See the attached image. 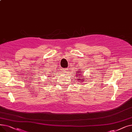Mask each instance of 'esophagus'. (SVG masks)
Returning a JSON list of instances; mask_svg holds the SVG:
<instances>
[{"label": "esophagus", "instance_id": "esophagus-1", "mask_svg": "<svg viewBox=\"0 0 132 132\" xmlns=\"http://www.w3.org/2000/svg\"><path fill=\"white\" fill-rule=\"evenodd\" d=\"M62 71H63V72H65V73H67V72L68 71V68L63 69V70H62Z\"/></svg>", "mask_w": 132, "mask_h": 132}]
</instances>
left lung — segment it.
I'll return each mask as SVG.
<instances>
[{
  "instance_id": "8db88e82",
  "label": "left lung",
  "mask_w": 132,
  "mask_h": 132,
  "mask_svg": "<svg viewBox=\"0 0 132 132\" xmlns=\"http://www.w3.org/2000/svg\"><path fill=\"white\" fill-rule=\"evenodd\" d=\"M81 70H80V71H78L79 72H77V75H76V76H77V77L80 78V77H79V76H80V77H82V75H80V73H81V72H81ZM80 71V72H79ZM78 80L82 81V82H84V81L85 80V79H82V80H80V79H78Z\"/></svg>"
}]
</instances>
